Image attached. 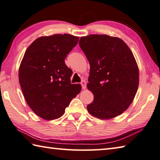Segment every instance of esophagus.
<instances>
[{"label":"esophagus","mask_w":160,"mask_h":160,"mask_svg":"<svg viewBox=\"0 0 160 160\" xmlns=\"http://www.w3.org/2000/svg\"><path fill=\"white\" fill-rule=\"evenodd\" d=\"M81 86H82V89L85 90V89L86 88V81H85V80L81 81Z\"/></svg>","instance_id":"34e87169"}]
</instances>
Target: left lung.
<instances>
[{
	"label": "left lung",
	"instance_id": "obj_1",
	"mask_svg": "<svg viewBox=\"0 0 160 160\" xmlns=\"http://www.w3.org/2000/svg\"><path fill=\"white\" fill-rule=\"evenodd\" d=\"M79 45L90 66L87 87L94 100L88 111L101 119L121 115L139 86V68L132 51L122 39L106 34L81 37Z\"/></svg>",
	"mask_w": 160,
	"mask_h": 160
}]
</instances>
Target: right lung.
I'll return each mask as SVG.
<instances>
[{
	"instance_id": "obj_1",
	"label": "right lung",
	"mask_w": 160,
	"mask_h": 160,
	"mask_svg": "<svg viewBox=\"0 0 160 160\" xmlns=\"http://www.w3.org/2000/svg\"><path fill=\"white\" fill-rule=\"evenodd\" d=\"M79 38L68 34L41 37L25 51L19 68V83L26 102L41 118H59L81 92L80 84L71 83L72 71L64 61Z\"/></svg>"
}]
</instances>
